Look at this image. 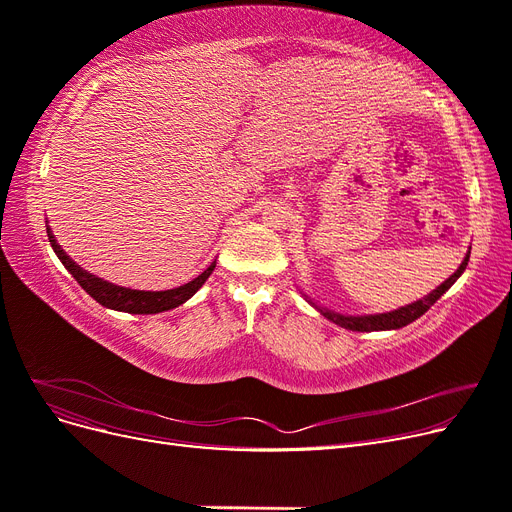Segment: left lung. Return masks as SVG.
Listing matches in <instances>:
<instances>
[{
    "instance_id": "8db88e82",
    "label": "left lung",
    "mask_w": 512,
    "mask_h": 512,
    "mask_svg": "<svg viewBox=\"0 0 512 512\" xmlns=\"http://www.w3.org/2000/svg\"><path fill=\"white\" fill-rule=\"evenodd\" d=\"M468 260H470V254L463 258L461 267L451 277H448V280L442 286H438L431 294H427L425 299L416 301L412 305H406V307H399V309H395V312H389V314H380V316H342V314L329 312V309H322V307H316V309L324 318H329L331 322L339 324V327L350 329V331H389V329H401V327H406V324L414 322L416 318H421L427 312V309L433 303H436L442 297V294L459 280V275L466 271V267H468Z\"/></svg>"
}]
</instances>
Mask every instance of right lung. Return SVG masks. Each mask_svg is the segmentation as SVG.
<instances>
[{
  "mask_svg": "<svg viewBox=\"0 0 512 512\" xmlns=\"http://www.w3.org/2000/svg\"><path fill=\"white\" fill-rule=\"evenodd\" d=\"M46 232H49V241H51V247L55 250V254L59 256L61 262H64V267L72 273L74 280L81 284V288L89 294V297H94L100 305H104L108 309H117V312L158 314V312H166V309L179 307L181 303H185L190 297H194L196 290L207 282V277L215 269V262H213V265L207 271H203L198 277H194L192 282L183 284L179 288H173V290H160V292L130 290V288H121V286H113V284H108V282H102V280H98V277L83 271L57 245L51 228H46Z\"/></svg>",
  "mask_w": 512,
  "mask_h": 512,
  "instance_id": "add662e5",
  "label": "right lung"
}]
</instances>
